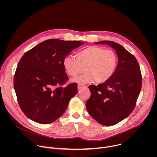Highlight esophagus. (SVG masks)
<instances>
[{"label":"esophagus","instance_id":"obj_1","mask_svg":"<svg viewBox=\"0 0 157 157\" xmlns=\"http://www.w3.org/2000/svg\"><path fill=\"white\" fill-rule=\"evenodd\" d=\"M86 87V86L85 84H78V88L79 89H81L82 87Z\"/></svg>","mask_w":157,"mask_h":157}]
</instances>
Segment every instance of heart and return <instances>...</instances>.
I'll return each mask as SVG.
<instances>
[{
  "instance_id": "b5f03b06",
  "label": "heart",
  "mask_w": 157,
  "mask_h": 157,
  "mask_svg": "<svg viewBox=\"0 0 157 157\" xmlns=\"http://www.w3.org/2000/svg\"><path fill=\"white\" fill-rule=\"evenodd\" d=\"M117 64L118 56L114 51L97 46L81 50L77 53L76 58L67 56L63 61L66 72L71 77L77 76L84 68L83 75L73 79L78 83L106 82L114 75Z\"/></svg>"
}]
</instances>
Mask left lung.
<instances>
[{
  "label": "left lung",
  "mask_w": 157,
  "mask_h": 157,
  "mask_svg": "<svg viewBox=\"0 0 157 157\" xmlns=\"http://www.w3.org/2000/svg\"><path fill=\"white\" fill-rule=\"evenodd\" d=\"M105 43L116 51L118 64L110 79L89 86L91 94L86 106L97 122L110 126L125 119L135 108L142 87V75L136 57L121 44L111 41L95 43Z\"/></svg>",
  "instance_id": "obj_1"
}]
</instances>
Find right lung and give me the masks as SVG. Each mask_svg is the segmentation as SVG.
I'll list each match as a JSON object with an SVG mask.
<instances>
[{"mask_svg": "<svg viewBox=\"0 0 157 157\" xmlns=\"http://www.w3.org/2000/svg\"><path fill=\"white\" fill-rule=\"evenodd\" d=\"M83 42L50 39L27 52L19 61L13 87L20 109L30 119L41 124L61 116L78 92L76 83L68 80L63 59Z\"/></svg>", "mask_w": 157, "mask_h": 157, "instance_id": "add662e5", "label": "right lung"}]
</instances>
